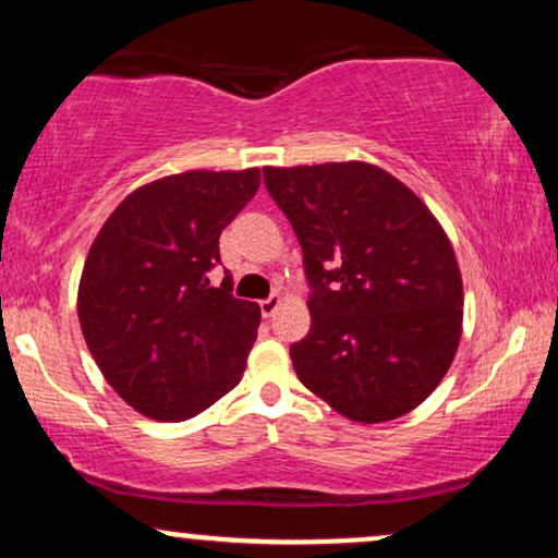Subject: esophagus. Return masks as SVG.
<instances>
[{
    "label": "esophagus",
    "mask_w": 558,
    "mask_h": 558,
    "mask_svg": "<svg viewBox=\"0 0 558 558\" xmlns=\"http://www.w3.org/2000/svg\"><path fill=\"white\" fill-rule=\"evenodd\" d=\"M278 306H280V296H278V293H272V296L262 299V301H259L262 317H272V315H275V310H278Z\"/></svg>",
    "instance_id": "obj_1"
}]
</instances>
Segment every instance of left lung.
I'll return each instance as SVG.
<instances>
[{
  "label": "left lung",
  "instance_id": "8db88e82",
  "mask_svg": "<svg viewBox=\"0 0 558 558\" xmlns=\"http://www.w3.org/2000/svg\"><path fill=\"white\" fill-rule=\"evenodd\" d=\"M304 254L312 328L299 380L354 422H388L444 380L462 336V275L412 191L364 162L265 168Z\"/></svg>",
  "mask_w": 558,
  "mask_h": 558
}]
</instances>
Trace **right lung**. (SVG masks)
<instances>
[{
    "mask_svg": "<svg viewBox=\"0 0 558 558\" xmlns=\"http://www.w3.org/2000/svg\"><path fill=\"white\" fill-rule=\"evenodd\" d=\"M259 170H191L133 191L92 243L78 288L83 338L141 414L196 417L239 386L259 306L220 286V233L252 202Z\"/></svg>",
    "mask_w": 558,
    "mask_h": 558,
    "instance_id": "1",
    "label": "right lung"
}]
</instances>
